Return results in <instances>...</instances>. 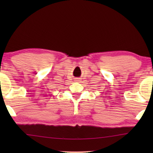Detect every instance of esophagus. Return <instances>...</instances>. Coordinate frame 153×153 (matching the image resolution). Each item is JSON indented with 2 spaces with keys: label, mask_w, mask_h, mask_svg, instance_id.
<instances>
[{
  "label": "esophagus",
  "mask_w": 153,
  "mask_h": 153,
  "mask_svg": "<svg viewBox=\"0 0 153 153\" xmlns=\"http://www.w3.org/2000/svg\"><path fill=\"white\" fill-rule=\"evenodd\" d=\"M76 81H79V79H76Z\"/></svg>",
  "instance_id": "34e87169"
}]
</instances>
